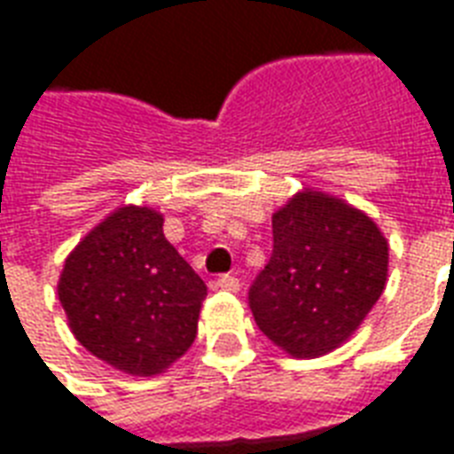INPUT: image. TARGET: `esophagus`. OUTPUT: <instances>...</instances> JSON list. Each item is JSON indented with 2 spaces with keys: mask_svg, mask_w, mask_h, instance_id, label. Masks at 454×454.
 Listing matches in <instances>:
<instances>
[{
  "mask_svg": "<svg viewBox=\"0 0 454 454\" xmlns=\"http://www.w3.org/2000/svg\"><path fill=\"white\" fill-rule=\"evenodd\" d=\"M216 286L223 288V291H231V294H238L240 291V278L233 277V274H221L216 278Z\"/></svg>",
  "mask_w": 454,
  "mask_h": 454,
  "instance_id": "34e87169",
  "label": "esophagus"
}]
</instances>
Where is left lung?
I'll list each match as a JSON object with an SVG mask.
<instances>
[{
    "label": "left lung",
    "instance_id": "1",
    "mask_svg": "<svg viewBox=\"0 0 454 454\" xmlns=\"http://www.w3.org/2000/svg\"><path fill=\"white\" fill-rule=\"evenodd\" d=\"M274 250L247 303L267 337L295 358L347 341L378 303L387 278V240L364 211L301 192L271 216Z\"/></svg>",
    "mask_w": 454,
    "mask_h": 454
}]
</instances>
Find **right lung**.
Segmentation results:
<instances>
[{"mask_svg": "<svg viewBox=\"0 0 454 454\" xmlns=\"http://www.w3.org/2000/svg\"><path fill=\"white\" fill-rule=\"evenodd\" d=\"M57 294L82 347L156 375L192 347L207 284L166 240L160 214L124 207L67 257Z\"/></svg>", "mask_w": 454, "mask_h": 454, "instance_id": "1", "label": "right lung"}]
</instances>
